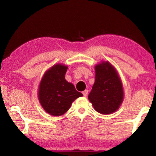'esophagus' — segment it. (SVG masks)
<instances>
[{
    "instance_id": "esophagus-1",
    "label": "esophagus",
    "mask_w": 156,
    "mask_h": 156,
    "mask_svg": "<svg viewBox=\"0 0 156 156\" xmlns=\"http://www.w3.org/2000/svg\"><path fill=\"white\" fill-rule=\"evenodd\" d=\"M83 96L84 97H86L88 95V90H87V89H86V90H84V91H83Z\"/></svg>"
}]
</instances>
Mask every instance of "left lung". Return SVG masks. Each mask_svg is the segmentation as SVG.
<instances>
[{
    "mask_svg": "<svg viewBox=\"0 0 156 156\" xmlns=\"http://www.w3.org/2000/svg\"><path fill=\"white\" fill-rule=\"evenodd\" d=\"M96 79L88 98L94 109L101 114H110L119 109L124 98L119 75L108 61L95 66Z\"/></svg>",
    "mask_w": 156,
    "mask_h": 156,
    "instance_id": "obj_1",
    "label": "left lung"
}]
</instances>
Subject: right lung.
<instances>
[{
    "instance_id": "right-lung-1",
    "label": "right lung",
    "mask_w": 156,
    "mask_h": 156,
    "mask_svg": "<svg viewBox=\"0 0 156 156\" xmlns=\"http://www.w3.org/2000/svg\"><path fill=\"white\" fill-rule=\"evenodd\" d=\"M67 66L56 64L44 73L38 89L39 102L44 110L54 116L67 112L72 102L83 95L65 80Z\"/></svg>"
}]
</instances>
